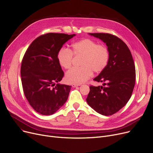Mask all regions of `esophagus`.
I'll return each mask as SVG.
<instances>
[{
	"label": "esophagus",
	"mask_w": 153,
	"mask_h": 153,
	"mask_svg": "<svg viewBox=\"0 0 153 153\" xmlns=\"http://www.w3.org/2000/svg\"><path fill=\"white\" fill-rule=\"evenodd\" d=\"M79 85H80L79 84H72V87H78Z\"/></svg>",
	"instance_id": "34e87169"
}]
</instances>
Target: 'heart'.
Segmentation results:
<instances>
[{"instance_id": "heart-1", "label": "heart", "mask_w": 153, "mask_h": 153, "mask_svg": "<svg viewBox=\"0 0 153 153\" xmlns=\"http://www.w3.org/2000/svg\"><path fill=\"white\" fill-rule=\"evenodd\" d=\"M72 54L75 56H82L80 68H74L66 74L68 83L80 84L85 82L92 75L93 71L99 73L107 66L109 61V51L103 45H97L90 39H82L72 45L69 50L61 49L57 55L59 65L64 69H69L72 62Z\"/></svg>"}]
</instances>
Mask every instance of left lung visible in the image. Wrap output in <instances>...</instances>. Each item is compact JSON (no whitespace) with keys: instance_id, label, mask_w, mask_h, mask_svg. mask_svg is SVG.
I'll return each mask as SVG.
<instances>
[{"instance_id":"left-lung-1","label":"left lung","mask_w":153,"mask_h":153,"mask_svg":"<svg viewBox=\"0 0 153 153\" xmlns=\"http://www.w3.org/2000/svg\"><path fill=\"white\" fill-rule=\"evenodd\" d=\"M105 43L109 51L107 66L95 81L101 86H90L86 101L97 113L111 115L123 108L130 100L135 84L134 61L127 45L116 36L108 33H89Z\"/></svg>"}]
</instances>
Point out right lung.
Instances as JSON below:
<instances>
[{
  "instance_id": "1",
  "label": "right lung",
  "mask_w": 153,
  "mask_h": 153,
  "mask_svg": "<svg viewBox=\"0 0 153 153\" xmlns=\"http://www.w3.org/2000/svg\"><path fill=\"white\" fill-rule=\"evenodd\" d=\"M74 36L54 33L39 36L23 56L20 70L23 92L39 114L53 115L68 100L71 85L59 83L64 72L57 55L62 45Z\"/></svg>"
}]
</instances>
